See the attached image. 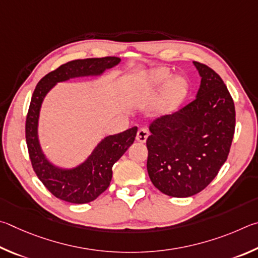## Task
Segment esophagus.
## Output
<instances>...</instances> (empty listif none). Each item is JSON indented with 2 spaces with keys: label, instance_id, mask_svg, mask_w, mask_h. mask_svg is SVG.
Wrapping results in <instances>:
<instances>
[{
  "label": "esophagus",
  "instance_id": "34e87169",
  "mask_svg": "<svg viewBox=\"0 0 258 258\" xmlns=\"http://www.w3.org/2000/svg\"><path fill=\"white\" fill-rule=\"evenodd\" d=\"M148 136H150V133H148V130L146 128H142V129L138 130L136 139H137V142H139V143H145L146 139L148 138Z\"/></svg>",
  "mask_w": 258,
  "mask_h": 258
}]
</instances>
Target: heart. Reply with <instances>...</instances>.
I'll list each match as a JSON object with an SVG mask.
<instances>
[{
  "mask_svg": "<svg viewBox=\"0 0 258 258\" xmlns=\"http://www.w3.org/2000/svg\"><path fill=\"white\" fill-rule=\"evenodd\" d=\"M169 72L163 69H157L152 72L147 77H144L141 79L138 85V92L142 95H150L153 93L156 87H159L162 84H164L169 78ZM187 83L182 78H175L171 80L170 83L165 86L161 99V106L163 111L170 112L173 108L177 107L183 97L187 94Z\"/></svg>",
  "mask_w": 258,
  "mask_h": 258,
  "instance_id": "obj_1",
  "label": "heart"
}]
</instances>
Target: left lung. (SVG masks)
Returning <instances> with one entry per match:
<instances>
[{
  "mask_svg": "<svg viewBox=\"0 0 258 258\" xmlns=\"http://www.w3.org/2000/svg\"><path fill=\"white\" fill-rule=\"evenodd\" d=\"M194 64L202 77L196 98L153 121L146 141L151 181L172 197L196 195L209 186L228 159L236 126L222 78L204 63Z\"/></svg>",
  "mask_w": 258,
  "mask_h": 258,
  "instance_id": "1",
  "label": "left lung"
}]
</instances>
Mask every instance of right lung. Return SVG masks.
Returning <instances> with one entry per match:
<instances>
[{
    "label": "right lung",
    "mask_w": 258,
    "mask_h": 258,
    "mask_svg": "<svg viewBox=\"0 0 258 258\" xmlns=\"http://www.w3.org/2000/svg\"><path fill=\"white\" fill-rule=\"evenodd\" d=\"M120 61V57L105 56L67 62L44 76L34 90L26 117L27 147L36 175L58 200L72 204H85L96 200L105 191L112 179V166L133 145L137 135V126L104 138L87 161L78 168L57 169L45 159L37 138V123L43 99L56 83L75 77L101 75Z\"/></svg>",
    "instance_id": "obj_1"
}]
</instances>
